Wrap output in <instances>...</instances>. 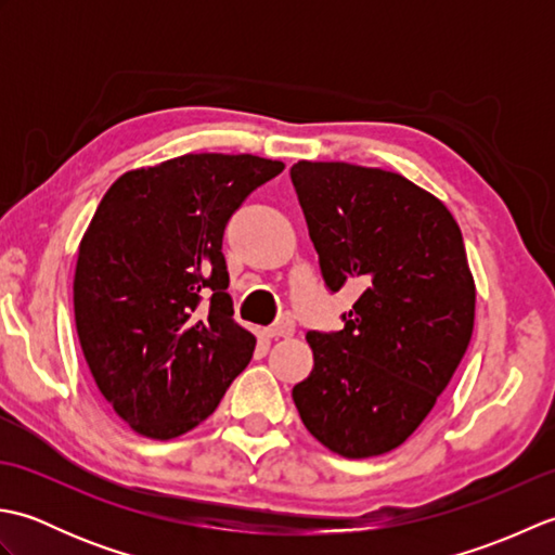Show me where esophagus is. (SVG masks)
Here are the masks:
<instances>
[{
    "instance_id": "34e87169",
    "label": "esophagus",
    "mask_w": 555,
    "mask_h": 555,
    "mask_svg": "<svg viewBox=\"0 0 555 555\" xmlns=\"http://www.w3.org/2000/svg\"><path fill=\"white\" fill-rule=\"evenodd\" d=\"M293 334H296V324H293V320H281L279 324L267 328L269 338H288Z\"/></svg>"
}]
</instances>
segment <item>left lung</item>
Listing matches in <instances>:
<instances>
[{
	"label": "left lung",
	"instance_id": "1",
	"mask_svg": "<svg viewBox=\"0 0 555 555\" xmlns=\"http://www.w3.org/2000/svg\"><path fill=\"white\" fill-rule=\"evenodd\" d=\"M291 181L326 286L364 288L340 332L305 336L314 367L293 400L328 451L384 455L429 415L473 338L463 233L439 197L393 171L298 162Z\"/></svg>",
	"mask_w": 555,
	"mask_h": 555
}]
</instances>
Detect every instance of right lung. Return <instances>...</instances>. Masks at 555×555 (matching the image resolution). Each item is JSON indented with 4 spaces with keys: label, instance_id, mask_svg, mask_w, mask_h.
Segmentation results:
<instances>
[{
    "label": "right lung",
    "instance_id": "1",
    "mask_svg": "<svg viewBox=\"0 0 555 555\" xmlns=\"http://www.w3.org/2000/svg\"><path fill=\"white\" fill-rule=\"evenodd\" d=\"M284 162L183 155L126 171L78 247L74 312L100 393L128 427L169 441L195 429L253 358L233 320L223 229Z\"/></svg>",
    "mask_w": 555,
    "mask_h": 555
}]
</instances>
